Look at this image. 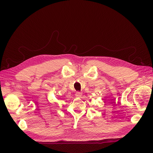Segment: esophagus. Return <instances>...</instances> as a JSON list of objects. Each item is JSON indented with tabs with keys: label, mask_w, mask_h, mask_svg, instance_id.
Masks as SVG:
<instances>
[{
	"label": "esophagus",
	"mask_w": 153,
	"mask_h": 153,
	"mask_svg": "<svg viewBox=\"0 0 153 153\" xmlns=\"http://www.w3.org/2000/svg\"><path fill=\"white\" fill-rule=\"evenodd\" d=\"M82 93L81 92H76V93H75V96H76V97H78V98H80V97H81L82 96Z\"/></svg>",
	"instance_id": "1"
}]
</instances>
